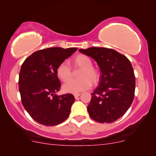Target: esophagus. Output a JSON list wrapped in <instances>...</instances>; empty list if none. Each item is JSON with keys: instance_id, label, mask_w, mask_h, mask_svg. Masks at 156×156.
<instances>
[{"instance_id": "34e87169", "label": "esophagus", "mask_w": 156, "mask_h": 156, "mask_svg": "<svg viewBox=\"0 0 156 156\" xmlns=\"http://www.w3.org/2000/svg\"><path fill=\"white\" fill-rule=\"evenodd\" d=\"M80 95V94H74L75 98H76V99H78V97H79Z\"/></svg>"}]
</instances>
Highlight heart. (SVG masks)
<instances>
[{"label": "heart", "mask_w": 156, "mask_h": 156, "mask_svg": "<svg viewBox=\"0 0 156 156\" xmlns=\"http://www.w3.org/2000/svg\"><path fill=\"white\" fill-rule=\"evenodd\" d=\"M75 70H80L78 73V79L72 80L65 83L62 89L65 92L78 94L89 89L93 85H96L100 80V73L93 67L91 58L85 54H78L72 60ZM58 78L64 82L73 78L72 68L66 62H62L57 68Z\"/></svg>", "instance_id": "heart-1"}]
</instances>
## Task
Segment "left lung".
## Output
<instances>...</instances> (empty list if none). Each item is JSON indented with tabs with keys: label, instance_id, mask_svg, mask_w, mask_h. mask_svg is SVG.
<instances>
[{
	"label": "left lung",
	"instance_id": "left-lung-1",
	"mask_svg": "<svg viewBox=\"0 0 156 156\" xmlns=\"http://www.w3.org/2000/svg\"><path fill=\"white\" fill-rule=\"evenodd\" d=\"M96 60L100 68L99 86L87 107L90 117L99 123H112L122 117L134 100L135 76L128 58L112 48L79 49Z\"/></svg>",
	"mask_w": 156,
	"mask_h": 156
}]
</instances>
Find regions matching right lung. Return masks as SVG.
Masks as SVG:
<instances>
[{
  "label": "right lung",
  "mask_w": 156,
  "mask_h": 156,
  "mask_svg": "<svg viewBox=\"0 0 156 156\" xmlns=\"http://www.w3.org/2000/svg\"><path fill=\"white\" fill-rule=\"evenodd\" d=\"M77 48H48L34 52L24 61L19 76L22 103L32 119L45 126L65 121L75 101L71 94L58 96L61 83L57 75L60 63Z\"/></svg>",
  "instance_id": "add662e5"
}]
</instances>
